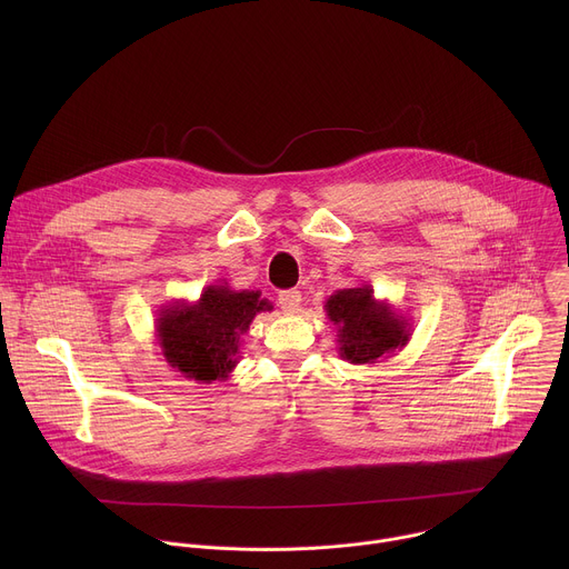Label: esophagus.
I'll return each instance as SVG.
<instances>
[{
    "label": "esophagus",
    "instance_id": "34e87169",
    "mask_svg": "<svg viewBox=\"0 0 569 569\" xmlns=\"http://www.w3.org/2000/svg\"><path fill=\"white\" fill-rule=\"evenodd\" d=\"M279 306L283 310V315H295L301 308V292L299 290H283L279 295Z\"/></svg>",
    "mask_w": 569,
    "mask_h": 569
}]
</instances>
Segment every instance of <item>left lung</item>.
I'll return each instance as SVG.
<instances>
[{
    "instance_id": "left-lung-1",
    "label": "left lung",
    "mask_w": 569,
    "mask_h": 569,
    "mask_svg": "<svg viewBox=\"0 0 569 569\" xmlns=\"http://www.w3.org/2000/svg\"><path fill=\"white\" fill-rule=\"evenodd\" d=\"M338 331L340 358L351 365H376L396 356L412 338V323L371 286L336 290L323 303Z\"/></svg>"
}]
</instances>
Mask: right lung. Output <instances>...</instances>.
I'll return each instance as SVG.
<instances>
[{
	"label": "right lung",
	"instance_id": "add662e5",
	"mask_svg": "<svg viewBox=\"0 0 569 569\" xmlns=\"http://www.w3.org/2000/svg\"><path fill=\"white\" fill-rule=\"evenodd\" d=\"M272 310L259 290H231L227 281L211 283L200 299H176L157 310L154 338L164 360L184 378L211 385L227 380L238 365L242 336L252 319Z\"/></svg>",
	"mask_w": 569,
	"mask_h": 569
}]
</instances>
